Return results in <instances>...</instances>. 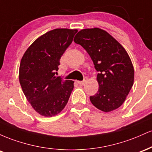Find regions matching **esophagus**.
<instances>
[{"label":"esophagus","instance_id":"1","mask_svg":"<svg viewBox=\"0 0 152 152\" xmlns=\"http://www.w3.org/2000/svg\"><path fill=\"white\" fill-rule=\"evenodd\" d=\"M87 81H88V78L85 77L84 78H83V81H78V84H80V85H83V84H84V83H86V82Z\"/></svg>","mask_w":152,"mask_h":152}]
</instances>
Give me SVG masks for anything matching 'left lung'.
I'll use <instances>...</instances> for the list:
<instances>
[{
  "mask_svg": "<svg viewBox=\"0 0 152 152\" xmlns=\"http://www.w3.org/2000/svg\"><path fill=\"white\" fill-rule=\"evenodd\" d=\"M74 41L89 54L99 72V90L90 96L91 102L104 112L118 109L134 83V66L126 50L109 33L99 28L80 31Z\"/></svg>",
  "mask_w": 152,
  "mask_h": 152,
  "instance_id": "8db88e82",
  "label": "left lung"
}]
</instances>
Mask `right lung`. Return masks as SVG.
Returning a JSON list of instances; mask_svg holds the SVG:
<instances>
[{"label": "right lung", "mask_w": 152, "mask_h": 152, "mask_svg": "<svg viewBox=\"0 0 152 152\" xmlns=\"http://www.w3.org/2000/svg\"><path fill=\"white\" fill-rule=\"evenodd\" d=\"M77 29L56 28L38 38L20 61L19 81L24 95L34 109L46 117L64 109L74 81L56 76L61 57L72 43Z\"/></svg>", "instance_id": "obj_1"}]
</instances>
